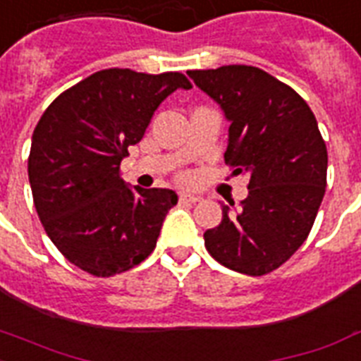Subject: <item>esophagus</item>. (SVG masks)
I'll list each match as a JSON object with an SVG mask.
<instances>
[{
	"label": "esophagus",
	"instance_id": "obj_1",
	"mask_svg": "<svg viewBox=\"0 0 361 361\" xmlns=\"http://www.w3.org/2000/svg\"><path fill=\"white\" fill-rule=\"evenodd\" d=\"M200 200L196 195H190V192H180V202L181 204H196Z\"/></svg>",
	"mask_w": 361,
	"mask_h": 361
}]
</instances>
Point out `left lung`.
I'll return each instance as SVG.
<instances>
[{"label": "left lung", "mask_w": 361, "mask_h": 361, "mask_svg": "<svg viewBox=\"0 0 361 361\" xmlns=\"http://www.w3.org/2000/svg\"><path fill=\"white\" fill-rule=\"evenodd\" d=\"M230 122L224 161L248 176V196L204 233L221 265L263 276L306 241L326 187L328 154L317 120L300 96L256 66L190 70Z\"/></svg>", "instance_id": "8db88e82"}]
</instances>
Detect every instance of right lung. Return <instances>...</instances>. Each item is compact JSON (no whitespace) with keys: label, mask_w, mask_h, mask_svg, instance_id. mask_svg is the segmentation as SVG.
Here are the masks:
<instances>
[{"label":"right lung","mask_w":361,"mask_h":361,"mask_svg":"<svg viewBox=\"0 0 361 361\" xmlns=\"http://www.w3.org/2000/svg\"><path fill=\"white\" fill-rule=\"evenodd\" d=\"M178 89L180 72H96L54 99L38 120L27 161L38 219L59 252L94 276L130 271L150 256L178 195L130 187L120 163Z\"/></svg>","instance_id":"1"}]
</instances>
